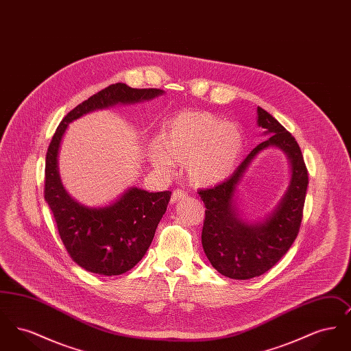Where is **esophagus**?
Returning <instances> with one entry per match:
<instances>
[{
    "mask_svg": "<svg viewBox=\"0 0 351 351\" xmlns=\"http://www.w3.org/2000/svg\"><path fill=\"white\" fill-rule=\"evenodd\" d=\"M185 197H186V193L184 192L183 189H175L172 196H171V202L175 204L178 201L183 200Z\"/></svg>",
    "mask_w": 351,
    "mask_h": 351,
    "instance_id": "esophagus-1",
    "label": "esophagus"
}]
</instances>
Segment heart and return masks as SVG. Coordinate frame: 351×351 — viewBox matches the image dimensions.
I'll list each match as a JSON object with an SVG mask.
<instances>
[{"instance_id":"obj_1","label":"heart","mask_w":351,"mask_h":351,"mask_svg":"<svg viewBox=\"0 0 351 351\" xmlns=\"http://www.w3.org/2000/svg\"><path fill=\"white\" fill-rule=\"evenodd\" d=\"M243 151L245 135L238 125L208 112H182L162 125L150 160L165 172L172 163H185L191 183L213 186L233 173Z\"/></svg>"}]
</instances>
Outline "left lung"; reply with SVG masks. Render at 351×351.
Instances as JSON below:
<instances>
[{
  "mask_svg": "<svg viewBox=\"0 0 351 351\" xmlns=\"http://www.w3.org/2000/svg\"><path fill=\"white\" fill-rule=\"evenodd\" d=\"M258 125L270 136L251 151L229 179L199 191L206 208L201 233L204 251L219 274L235 280L261 276L289 250L300 230L309 183L300 146L292 134L259 106ZM267 147L287 154L293 167L291 183L277 209L265 221L249 226L237 217L233 193L250 160Z\"/></svg>",
  "mask_w": 351,
  "mask_h": 351,
  "instance_id": "left-lung-1",
  "label": "left lung"
}]
</instances>
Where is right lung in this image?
<instances>
[{
    "mask_svg": "<svg viewBox=\"0 0 351 351\" xmlns=\"http://www.w3.org/2000/svg\"><path fill=\"white\" fill-rule=\"evenodd\" d=\"M159 95H163L162 89L112 84L72 109L51 139L46 155L45 199L69 256L89 272L113 276L132 269L150 247L158 223L166 213L171 191L154 193L133 186L108 206L86 208L73 200L60 182L58 154L62 138L68 123L89 112L151 100Z\"/></svg>",
    "mask_w": 351,
    "mask_h": 351,
    "instance_id": "add662e5",
    "label": "right lung"
}]
</instances>
